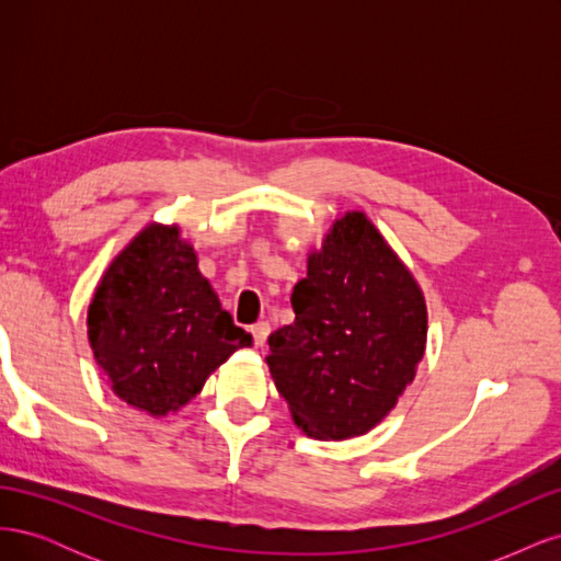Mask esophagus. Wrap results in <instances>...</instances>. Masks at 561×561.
I'll return each instance as SVG.
<instances>
[{
	"label": "esophagus",
	"mask_w": 561,
	"mask_h": 561,
	"mask_svg": "<svg viewBox=\"0 0 561 561\" xmlns=\"http://www.w3.org/2000/svg\"><path fill=\"white\" fill-rule=\"evenodd\" d=\"M250 334L254 336V344L264 346L268 334H271V325H268V322H264V320H262V322H254V325L250 328Z\"/></svg>",
	"instance_id": "1"
}]
</instances>
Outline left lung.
Instances as JSON below:
<instances>
[{
	"label": "left lung",
	"instance_id": "1",
	"mask_svg": "<svg viewBox=\"0 0 561 561\" xmlns=\"http://www.w3.org/2000/svg\"><path fill=\"white\" fill-rule=\"evenodd\" d=\"M295 322L266 365L295 426L316 439L365 435L393 410L426 353L428 311L412 271L360 210L336 217L293 290Z\"/></svg>",
	"mask_w": 561,
	"mask_h": 561
}]
</instances>
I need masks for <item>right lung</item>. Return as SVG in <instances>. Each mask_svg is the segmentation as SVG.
Here are the masks:
<instances>
[{
  "mask_svg": "<svg viewBox=\"0 0 561 561\" xmlns=\"http://www.w3.org/2000/svg\"><path fill=\"white\" fill-rule=\"evenodd\" d=\"M87 328L114 396L157 419L180 412L233 351L252 346L203 278L194 245L159 222L105 268Z\"/></svg>",
  "mask_w": 561,
  "mask_h": 561,
  "instance_id": "1",
  "label": "right lung"
}]
</instances>
